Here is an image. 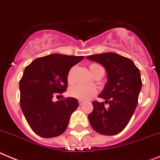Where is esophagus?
<instances>
[{"label": "esophagus", "mask_w": 160, "mask_h": 160, "mask_svg": "<svg viewBox=\"0 0 160 160\" xmlns=\"http://www.w3.org/2000/svg\"><path fill=\"white\" fill-rule=\"evenodd\" d=\"M78 101H79V104H80V105H82L83 103V101L82 100H79Z\"/></svg>", "instance_id": "34e87169"}]
</instances>
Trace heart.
<instances>
[{
  "label": "heart",
  "mask_w": 160,
  "mask_h": 160,
  "mask_svg": "<svg viewBox=\"0 0 160 160\" xmlns=\"http://www.w3.org/2000/svg\"><path fill=\"white\" fill-rule=\"evenodd\" d=\"M100 65L96 64H92L89 66L90 71L92 72L96 68ZM73 72H74V68L70 69L67 76V80L68 83H72L74 82V78H73ZM96 94V89L92 86L83 85V84H77L74 87L71 88L69 90V95L72 97L77 98L79 100H88L91 98H92Z\"/></svg>",
  "instance_id": "obj_1"
}]
</instances>
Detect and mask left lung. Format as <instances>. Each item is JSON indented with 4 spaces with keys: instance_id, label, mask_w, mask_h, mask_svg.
Listing matches in <instances>:
<instances>
[{
    "instance_id": "8db88e82",
    "label": "left lung",
    "mask_w": 160,
    "mask_h": 160,
    "mask_svg": "<svg viewBox=\"0 0 160 160\" xmlns=\"http://www.w3.org/2000/svg\"><path fill=\"white\" fill-rule=\"evenodd\" d=\"M88 60L103 65L108 81L99 97L103 102L93 101L88 120L93 129L105 136H114L126 128L136 110L142 88L139 70L132 60L117 53L105 52L88 56Z\"/></svg>"
}]
</instances>
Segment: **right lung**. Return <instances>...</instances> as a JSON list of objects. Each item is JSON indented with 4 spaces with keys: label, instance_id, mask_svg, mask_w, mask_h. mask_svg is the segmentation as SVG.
I'll return each mask as SVG.
<instances>
[{
    "label": "right lung",
    "instance_id": "1",
    "mask_svg": "<svg viewBox=\"0 0 160 160\" xmlns=\"http://www.w3.org/2000/svg\"><path fill=\"white\" fill-rule=\"evenodd\" d=\"M83 58L54 53L36 59L25 68L20 80V103L30 128L41 137H56L65 132L78 100L68 97L53 102L52 98L66 92L68 73Z\"/></svg>",
    "mask_w": 160,
    "mask_h": 160
}]
</instances>
